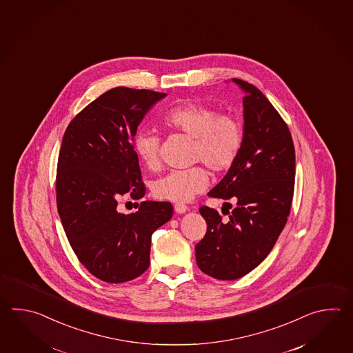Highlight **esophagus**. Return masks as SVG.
I'll return each mask as SVG.
<instances>
[{
  "label": "esophagus",
  "mask_w": 353,
  "mask_h": 353,
  "mask_svg": "<svg viewBox=\"0 0 353 353\" xmlns=\"http://www.w3.org/2000/svg\"><path fill=\"white\" fill-rule=\"evenodd\" d=\"M174 210H175V212H176L178 214H183V213L187 212L188 207L185 204H183V203H176V204L174 205Z\"/></svg>",
  "instance_id": "esophagus-1"
}]
</instances>
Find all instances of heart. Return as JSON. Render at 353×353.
Here are the masks:
<instances>
[{
  "mask_svg": "<svg viewBox=\"0 0 353 353\" xmlns=\"http://www.w3.org/2000/svg\"><path fill=\"white\" fill-rule=\"evenodd\" d=\"M166 128L193 139V160L201 161L212 173H225L236 163L243 143L240 121L231 114L218 112L202 103L176 105L163 116ZM160 139L150 130H140L134 136V150L148 169L159 164ZM208 174L195 166L173 170L152 184V194L170 202H188L208 185Z\"/></svg>",
  "mask_w": 353,
  "mask_h": 353,
  "instance_id": "obj_1",
  "label": "heart"
}]
</instances>
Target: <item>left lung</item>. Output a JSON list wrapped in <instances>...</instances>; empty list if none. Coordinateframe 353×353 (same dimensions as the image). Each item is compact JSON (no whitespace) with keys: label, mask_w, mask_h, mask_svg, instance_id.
I'll return each instance as SVG.
<instances>
[{"label":"left lung","mask_w":353,"mask_h":353,"mask_svg":"<svg viewBox=\"0 0 353 353\" xmlns=\"http://www.w3.org/2000/svg\"><path fill=\"white\" fill-rule=\"evenodd\" d=\"M232 82L245 94L243 143L236 163L208 195L236 205L228 221L201 207L207 233L195 246L198 268L218 280L242 278L269 255L288 221L295 180V150L285 122L255 85Z\"/></svg>","instance_id":"1"}]
</instances>
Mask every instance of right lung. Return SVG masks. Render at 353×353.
Wrapping results in <instances>:
<instances>
[{"mask_svg": "<svg viewBox=\"0 0 353 353\" xmlns=\"http://www.w3.org/2000/svg\"><path fill=\"white\" fill-rule=\"evenodd\" d=\"M165 93L116 87L87 105L63 136L57 204L68 241L92 275L119 284L150 265L151 234L173 216L169 202L143 201L135 213L117 210L130 192L141 199L134 136L145 114Z\"/></svg>", "mask_w": 353, "mask_h": 353, "instance_id": "1", "label": "right lung"}]
</instances>
